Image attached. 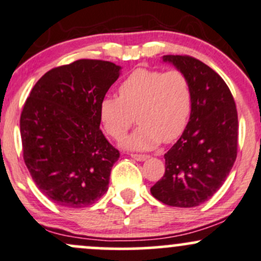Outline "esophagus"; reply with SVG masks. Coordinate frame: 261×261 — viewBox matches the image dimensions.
I'll list each match as a JSON object with an SVG mask.
<instances>
[{
  "label": "esophagus",
  "instance_id": "esophagus-1",
  "mask_svg": "<svg viewBox=\"0 0 261 261\" xmlns=\"http://www.w3.org/2000/svg\"><path fill=\"white\" fill-rule=\"evenodd\" d=\"M130 156L133 157V159L137 160V161H145V160H147L148 157H150L148 154H139V153H131Z\"/></svg>",
  "mask_w": 261,
  "mask_h": 261
}]
</instances>
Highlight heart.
I'll use <instances>...</instances> for the list:
<instances>
[{"instance_id":"1","label":"heart","mask_w":261,"mask_h":261,"mask_svg":"<svg viewBox=\"0 0 261 261\" xmlns=\"http://www.w3.org/2000/svg\"><path fill=\"white\" fill-rule=\"evenodd\" d=\"M119 98L107 96L99 117L113 139L121 140L136 116L139 126L121 142L128 150L145 151L160 142L178 139L187 127L193 108V89L181 70L136 69L117 89Z\"/></svg>"}]
</instances>
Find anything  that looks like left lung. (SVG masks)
<instances>
[{"label": "left lung", "instance_id": "obj_1", "mask_svg": "<svg viewBox=\"0 0 261 261\" xmlns=\"http://www.w3.org/2000/svg\"><path fill=\"white\" fill-rule=\"evenodd\" d=\"M190 79L193 108L187 127L167 153L165 174L151 194L167 205L197 207L227 179L238 152V113L228 85L190 56H163Z\"/></svg>", "mask_w": 261, "mask_h": 261}]
</instances>
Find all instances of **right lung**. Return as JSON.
<instances>
[{"instance_id":"right-lung-1","label":"right lung","mask_w":261,"mask_h":261,"mask_svg":"<svg viewBox=\"0 0 261 261\" xmlns=\"http://www.w3.org/2000/svg\"><path fill=\"white\" fill-rule=\"evenodd\" d=\"M120 69L79 59L47 71L25 100L19 121L24 163L56 204L84 208L108 191L120 152L100 130L99 104Z\"/></svg>"}]
</instances>
